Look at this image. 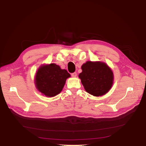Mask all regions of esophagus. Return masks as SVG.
Instances as JSON below:
<instances>
[{"instance_id": "obj_1", "label": "esophagus", "mask_w": 146, "mask_h": 146, "mask_svg": "<svg viewBox=\"0 0 146 146\" xmlns=\"http://www.w3.org/2000/svg\"><path fill=\"white\" fill-rule=\"evenodd\" d=\"M71 76L72 77H76L77 76V73L76 72H74V73H72L71 74Z\"/></svg>"}]
</instances>
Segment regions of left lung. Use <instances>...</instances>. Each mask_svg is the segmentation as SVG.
I'll use <instances>...</instances> for the list:
<instances>
[{
    "mask_svg": "<svg viewBox=\"0 0 146 146\" xmlns=\"http://www.w3.org/2000/svg\"><path fill=\"white\" fill-rule=\"evenodd\" d=\"M78 75L86 91L94 96H101L110 91L114 76L109 66L100 61H86Z\"/></svg>",
    "mask_w": 146,
    "mask_h": 146,
    "instance_id": "8db88e82",
    "label": "left lung"
}]
</instances>
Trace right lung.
<instances>
[{"label":"right lung","mask_w":146,"mask_h":146,"mask_svg":"<svg viewBox=\"0 0 146 146\" xmlns=\"http://www.w3.org/2000/svg\"><path fill=\"white\" fill-rule=\"evenodd\" d=\"M70 77L67 70L55 63L42 65L36 72L35 85L42 94L51 98L62 91L66 79Z\"/></svg>","instance_id":"1"}]
</instances>
